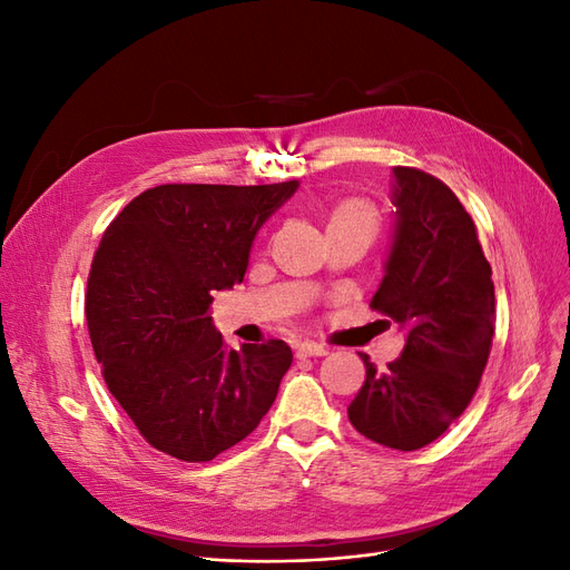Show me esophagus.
Returning a JSON list of instances; mask_svg holds the SVG:
<instances>
[{"label":"esophagus","mask_w":570,"mask_h":570,"mask_svg":"<svg viewBox=\"0 0 570 570\" xmlns=\"http://www.w3.org/2000/svg\"><path fill=\"white\" fill-rule=\"evenodd\" d=\"M295 354L297 356H325L327 350L323 347V344H316L312 340H302V342H295Z\"/></svg>","instance_id":"1"}]
</instances>
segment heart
<instances>
[{
  "instance_id": "obj_1",
  "label": "heart",
  "mask_w": 570,
  "mask_h": 570,
  "mask_svg": "<svg viewBox=\"0 0 570 570\" xmlns=\"http://www.w3.org/2000/svg\"><path fill=\"white\" fill-rule=\"evenodd\" d=\"M325 223H327V230L350 228V230L366 235L371 243L373 235L377 233V212L366 199L352 197V199H342V202L333 204L331 212H327Z\"/></svg>"
}]
</instances>
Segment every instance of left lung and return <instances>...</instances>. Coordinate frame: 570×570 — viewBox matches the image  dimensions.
Instances as JSON below:
<instances>
[{"mask_svg": "<svg viewBox=\"0 0 570 570\" xmlns=\"http://www.w3.org/2000/svg\"><path fill=\"white\" fill-rule=\"evenodd\" d=\"M394 228L371 306L406 331L402 356L377 371L347 413L361 435L413 452L438 440L473 400L494 335L492 268L475 223L442 180L392 168Z\"/></svg>", "mask_w": 570, "mask_h": 570, "instance_id": "obj_1", "label": "left lung"}]
</instances>
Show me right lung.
<instances>
[{
  "mask_svg": "<svg viewBox=\"0 0 570 570\" xmlns=\"http://www.w3.org/2000/svg\"><path fill=\"white\" fill-rule=\"evenodd\" d=\"M273 185H159L101 237L85 295L95 356L140 435L212 461L262 423L292 364L283 340L228 350L214 292L243 283L256 233L297 193Z\"/></svg>",
  "mask_w": 570,
  "mask_h": 570,
  "instance_id": "1",
  "label": "right lung"
}]
</instances>
